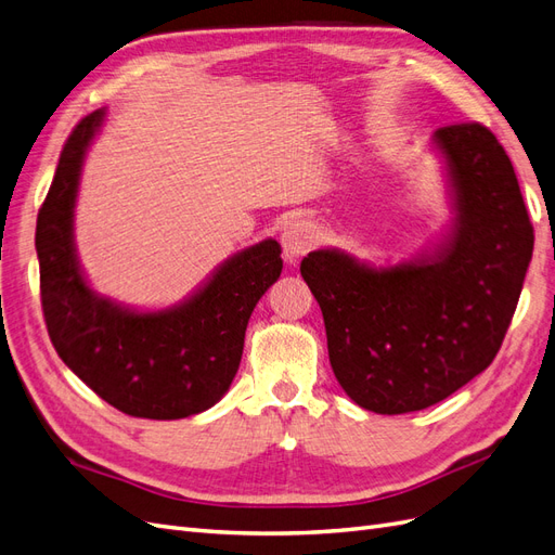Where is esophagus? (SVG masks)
<instances>
[{
  "label": "esophagus",
  "instance_id": "1",
  "mask_svg": "<svg viewBox=\"0 0 555 555\" xmlns=\"http://www.w3.org/2000/svg\"><path fill=\"white\" fill-rule=\"evenodd\" d=\"M319 238L317 224L310 220H294L287 224L282 233V247H284V259L289 263H296L298 257H304L306 251L314 247Z\"/></svg>",
  "mask_w": 555,
  "mask_h": 555
}]
</instances>
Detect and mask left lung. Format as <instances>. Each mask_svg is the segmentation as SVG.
Returning a JSON list of instances; mask_svg holds the SVG:
<instances>
[{
  "label": "left lung",
  "instance_id": "obj_1",
  "mask_svg": "<svg viewBox=\"0 0 555 555\" xmlns=\"http://www.w3.org/2000/svg\"><path fill=\"white\" fill-rule=\"evenodd\" d=\"M453 229L433 251L393 266L340 249L300 261L324 314L345 393L377 414L426 410L489 367L514 317L534 233L514 166L479 122L440 127Z\"/></svg>",
  "mask_w": 555,
  "mask_h": 555
}]
</instances>
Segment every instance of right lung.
<instances>
[{"label":"right lung","instance_id":"add662e5","mask_svg":"<svg viewBox=\"0 0 555 555\" xmlns=\"http://www.w3.org/2000/svg\"><path fill=\"white\" fill-rule=\"evenodd\" d=\"M104 117V108L94 111L74 127L37 217L48 335L60 359L115 410L184 418L229 391L249 314L282 273V247L268 238L238 251L169 310L137 312L94 294L76 257L74 208L82 159Z\"/></svg>","mask_w":555,"mask_h":555}]
</instances>
